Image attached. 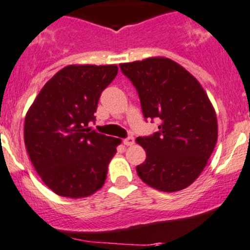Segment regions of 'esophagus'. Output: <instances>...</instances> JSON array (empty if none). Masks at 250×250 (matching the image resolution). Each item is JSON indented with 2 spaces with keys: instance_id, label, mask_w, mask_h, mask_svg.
Listing matches in <instances>:
<instances>
[{
  "instance_id": "34e87169",
  "label": "esophagus",
  "mask_w": 250,
  "mask_h": 250,
  "mask_svg": "<svg viewBox=\"0 0 250 250\" xmlns=\"http://www.w3.org/2000/svg\"><path fill=\"white\" fill-rule=\"evenodd\" d=\"M123 144H125V146H133V144H134V138H133L132 136L127 137V138L123 139Z\"/></svg>"
}]
</instances>
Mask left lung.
I'll return each mask as SVG.
<instances>
[{
  "label": "left lung",
  "instance_id": "left-lung-1",
  "mask_svg": "<svg viewBox=\"0 0 250 250\" xmlns=\"http://www.w3.org/2000/svg\"><path fill=\"white\" fill-rule=\"evenodd\" d=\"M138 92L146 120H159V129L137 143L146 159L137 167L150 188L174 192L190 186L205 169L217 143L214 109L200 83L178 62L149 58L121 64Z\"/></svg>",
  "mask_w": 250,
  "mask_h": 250
}]
</instances>
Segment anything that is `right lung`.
Here are the masks:
<instances>
[{
  "label": "right lung",
  "mask_w": 250,
  "mask_h": 250,
  "mask_svg": "<svg viewBox=\"0 0 250 250\" xmlns=\"http://www.w3.org/2000/svg\"><path fill=\"white\" fill-rule=\"evenodd\" d=\"M116 65H69L42 88L24 121V143L43 183L57 195L87 197L102 188L121 139L90 130Z\"/></svg>",
  "instance_id": "1"
}]
</instances>
